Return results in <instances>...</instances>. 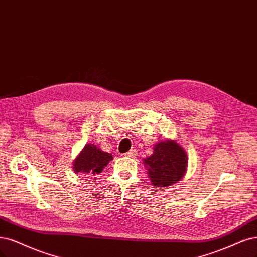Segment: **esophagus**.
I'll list each match as a JSON object with an SVG mask.
<instances>
[{"mask_svg":"<svg viewBox=\"0 0 257 257\" xmlns=\"http://www.w3.org/2000/svg\"><path fill=\"white\" fill-rule=\"evenodd\" d=\"M125 155L130 158H135L137 156V151H136V150H131L130 152L125 153Z\"/></svg>","mask_w":257,"mask_h":257,"instance_id":"obj_1","label":"esophagus"}]
</instances>
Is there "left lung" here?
Listing matches in <instances>:
<instances>
[{"mask_svg":"<svg viewBox=\"0 0 257 257\" xmlns=\"http://www.w3.org/2000/svg\"><path fill=\"white\" fill-rule=\"evenodd\" d=\"M153 154L144 159V165L153 186L168 187L183 179L187 170V153L172 139L159 141L153 147Z\"/></svg>","mask_w":257,"mask_h":257,"instance_id":"1","label":"left lung"}]
</instances>
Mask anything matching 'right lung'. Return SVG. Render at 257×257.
I'll list each match as a JSON object with an SVG mask.
<instances>
[{"mask_svg":"<svg viewBox=\"0 0 257 257\" xmlns=\"http://www.w3.org/2000/svg\"><path fill=\"white\" fill-rule=\"evenodd\" d=\"M112 159V154L104 152L94 144H86L73 161V171L77 174H99Z\"/></svg>","mask_w":257,"mask_h":257,"instance_id":"obj_1","label":"right lung"}]
</instances>
